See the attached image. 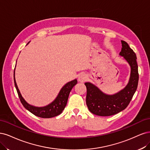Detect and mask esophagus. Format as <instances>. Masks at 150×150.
Returning a JSON list of instances; mask_svg holds the SVG:
<instances>
[{
    "instance_id": "esophagus-1",
    "label": "esophagus",
    "mask_w": 150,
    "mask_h": 150,
    "mask_svg": "<svg viewBox=\"0 0 150 150\" xmlns=\"http://www.w3.org/2000/svg\"><path fill=\"white\" fill-rule=\"evenodd\" d=\"M87 79H88V76L85 74H81V75H79V78H78V80L80 82H81V83H83V82L86 81V80Z\"/></svg>"
}]
</instances>
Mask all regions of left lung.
<instances>
[{
  "label": "left lung",
  "instance_id": "8db88e82",
  "mask_svg": "<svg viewBox=\"0 0 150 150\" xmlns=\"http://www.w3.org/2000/svg\"><path fill=\"white\" fill-rule=\"evenodd\" d=\"M122 42V50L119 55L123 57L130 67V75L127 85L117 93L110 95L104 93L97 86L86 82V103L91 113L107 117L117 114L127 107L136 91L138 83V70L137 55L128 43Z\"/></svg>",
  "mask_w": 150,
  "mask_h": 150
}]
</instances>
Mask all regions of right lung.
Here are the masks:
<instances>
[{
	"instance_id": "add662e5",
	"label": "right lung",
	"mask_w": 150,
	"mask_h": 150,
	"mask_svg": "<svg viewBox=\"0 0 150 150\" xmlns=\"http://www.w3.org/2000/svg\"><path fill=\"white\" fill-rule=\"evenodd\" d=\"M29 42L27 43V45L29 43ZM15 70L16 68L14 69L13 71L14 83H15L16 88L17 90L18 97L21 100L22 104L25 107V108L28 111H29L30 113L37 116V117L43 118H49L55 117L56 116L62 113L63 110L65 109L67 105L70 91L71 90L72 88L77 83L76 79H74L70 81L67 82L65 85L62 86L59 93H58L57 97L50 103L48 104L46 106H44V107H35V106H33L28 103L22 96V94L21 93V91L18 88V86L16 81Z\"/></svg>"
}]
</instances>
